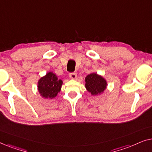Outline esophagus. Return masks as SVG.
<instances>
[{"label": "esophagus", "mask_w": 152, "mask_h": 152, "mask_svg": "<svg viewBox=\"0 0 152 152\" xmlns=\"http://www.w3.org/2000/svg\"><path fill=\"white\" fill-rule=\"evenodd\" d=\"M69 77L71 80H75L77 78V74L75 72H72V73H70L69 74Z\"/></svg>", "instance_id": "esophagus-1"}]
</instances>
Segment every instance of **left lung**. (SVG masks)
I'll list each match as a JSON object with an SVG mask.
<instances>
[{"mask_svg": "<svg viewBox=\"0 0 152 152\" xmlns=\"http://www.w3.org/2000/svg\"><path fill=\"white\" fill-rule=\"evenodd\" d=\"M107 85L104 77L97 72H92L85 77V88L93 96L102 94L107 89Z\"/></svg>", "mask_w": 152, "mask_h": 152, "instance_id": "8db88e82", "label": "left lung"}]
</instances>
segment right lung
I'll list each match as a JSON object with an SVG mask.
<instances>
[{"label":"right lung","instance_id":"add662e5","mask_svg":"<svg viewBox=\"0 0 152 152\" xmlns=\"http://www.w3.org/2000/svg\"><path fill=\"white\" fill-rule=\"evenodd\" d=\"M62 84L63 81L59 80L53 72L49 71L39 80L37 91L43 98L53 99L61 91Z\"/></svg>","mask_w":152,"mask_h":152}]
</instances>
